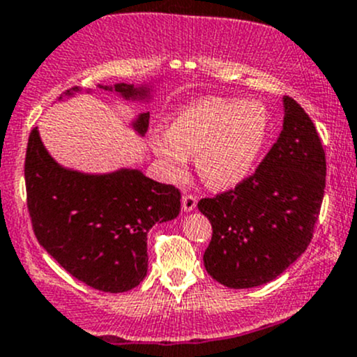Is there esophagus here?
<instances>
[{
    "instance_id": "1",
    "label": "esophagus",
    "mask_w": 357,
    "mask_h": 357,
    "mask_svg": "<svg viewBox=\"0 0 357 357\" xmlns=\"http://www.w3.org/2000/svg\"><path fill=\"white\" fill-rule=\"evenodd\" d=\"M197 202L198 200L195 195H185V197H183V210H185V212H191V210H195V207H197Z\"/></svg>"
}]
</instances>
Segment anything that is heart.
Returning <instances> with one entry per match:
<instances>
[{"label":"heart","instance_id":"obj_1","mask_svg":"<svg viewBox=\"0 0 357 357\" xmlns=\"http://www.w3.org/2000/svg\"><path fill=\"white\" fill-rule=\"evenodd\" d=\"M268 112L260 102L202 99L172 118L167 133L150 140L169 178L185 172L186 155H197L202 181L227 190L251 174L268 137Z\"/></svg>","mask_w":357,"mask_h":357}]
</instances>
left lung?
Segmentation results:
<instances>
[{"label":"left lung","instance_id":"obj_1","mask_svg":"<svg viewBox=\"0 0 357 357\" xmlns=\"http://www.w3.org/2000/svg\"><path fill=\"white\" fill-rule=\"evenodd\" d=\"M327 160L318 131L292 97H284V128L260 166L234 188L202 198L212 224L204 265L231 289L267 284L311 243L325 195Z\"/></svg>","mask_w":357,"mask_h":357}]
</instances>
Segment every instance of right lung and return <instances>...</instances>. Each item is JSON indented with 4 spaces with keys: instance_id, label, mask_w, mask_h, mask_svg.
Segmentation results:
<instances>
[{
    "instance_id": "obj_1",
    "label": "right lung",
    "mask_w": 357,
    "mask_h": 357,
    "mask_svg": "<svg viewBox=\"0 0 357 357\" xmlns=\"http://www.w3.org/2000/svg\"><path fill=\"white\" fill-rule=\"evenodd\" d=\"M125 99H142L145 87L116 84ZM77 90V89H75ZM70 93V92H68ZM149 112L133 126L147 131ZM27 208L39 245L75 279L104 292H125L147 275V234L181 210V193L137 169L82 174L59 166L30 131L25 153Z\"/></svg>"
}]
</instances>
